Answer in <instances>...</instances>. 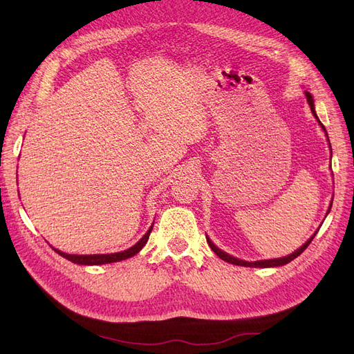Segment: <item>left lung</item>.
Masks as SVG:
<instances>
[{
    "mask_svg": "<svg viewBox=\"0 0 354 354\" xmlns=\"http://www.w3.org/2000/svg\"><path fill=\"white\" fill-rule=\"evenodd\" d=\"M306 93V100H308V102H309V106H310V109H312V113H313V115L316 117V120H318V123L322 126V123L319 121V118H318V115H316V113H315V106H313V98H312V95L309 93V92H304ZM322 129L325 130V127L322 126ZM333 203V202H331ZM331 209V208H330ZM330 209H328V212H330ZM316 233H318V231H316ZM316 233L306 241L304 243V245L300 248V249H297L295 253H291V254H288V256H286V258H278V259H268V261H258V262H246V261H240V259H237V258H233V256L231 254H228V253H225V252H223V250H219L214 243L206 237V241H208V245H209V248L214 250V253H216V256H219V258H221L223 261H225V262H228V263H233V265H239V266H253V268H270V266H283V265H286V263H288V262H291L293 259H296L299 254H301L304 250H306V248L310 245V241L313 240V237L316 236Z\"/></svg>",
    "mask_w": 354,
    "mask_h": 354,
    "instance_id": "1",
    "label": "left lung"
}]
</instances>
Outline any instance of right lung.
<instances>
[{
  "label": "right lung",
  "mask_w": 354,
  "mask_h": 354,
  "mask_svg": "<svg viewBox=\"0 0 354 354\" xmlns=\"http://www.w3.org/2000/svg\"><path fill=\"white\" fill-rule=\"evenodd\" d=\"M152 227L146 231V234L136 243L135 246H131L130 249L124 252H118V253H109V254H67L64 252H59L54 249L58 254L63 256V258L68 259L73 263H79V265H102V263H111V262H118V261H124L127 258H131L136 253L142 250V248L146 245V241L149 239V234L152 231Z\"/></svg>",
  "instance_id": "obj_1"
}]
</instances>
